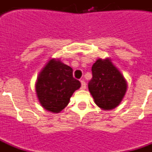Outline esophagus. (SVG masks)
Returning <instances> with one entry per match:
<instances>
[{"label": "esophagus", "instance_id": "obj_1", "mask_svg": "<svg viewBox=\"0 0 152 152\" xmlns=\"http://www.w3.org/2000/svg\"><path fill=\"white\" fill-rule=\"evenodd\" d=\"M80 83H81V89H85L86 88V84L84 80H80Z\"/></svg>", "mask_w": 152, "mask_h": 152}]
</instances>
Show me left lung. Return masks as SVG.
Here are the masks:
<instances>
[{
    "label": "left lung",
    "instance_id": "left-lung-1",
    "mask_svg": "<svg viewBox=\"0 0 152 152\" xmlns=\"http://www.w3.org/2000/svg\"><path fill=\"white\" fill-rule=\"evenodd\" d=\"M92 73L88 87L96 105L104 111L120 105L127 91L128 84L111 59H97L92 66Z\"/></svg>",
    "mask_w": 152,
    "mask_h": 152
}]
</instances>
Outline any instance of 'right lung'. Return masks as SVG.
<instances>
[{
  "label": "right lung",
  "instance_id": "add662e5",
  "mask_svg": "<svg viewBox=\"0 0 152 152\" xmlns=\"http://www.w3.org/2000/svg\"><path fill=\"white\" fill-rule=\"evenodd\" d=\"M71 66L58 58H52L37 76L36 94L44 109L58 113L69 103L73 93L80 89V82L73 77Z\"/></svg>",
  "mask_w": 152,
  "mask_h": 152
}]
</instances>
